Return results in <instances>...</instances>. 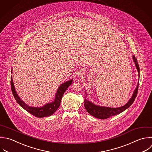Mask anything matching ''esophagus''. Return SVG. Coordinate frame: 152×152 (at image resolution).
I'll list each match as a JSON object with an SVG mask.
<instances>
[{
  "label": "esophagus",
  "mask_w": 152,
  "mask_h": 152,
  "mask_svg": "<svg viewBox=\"0 0 152 152\" xmlns=\"http://www.w3.org/2000/svg\"><path fill=\"white\" fill-rule=\"evenodd\" d=\"M84 72L81 71H80V72L78 73V76L79 77H83L84 75Z\"/></svg>",
  "instance_id": "34e87169"
}]
</instances>
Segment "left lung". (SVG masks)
Segmentation results:
<instances>
[{
  "mask_svg": "<svg viewBox=\"0 0 152 152\" xmlns=\"http://www.w3.org/2000/svg\"><path fill=\"white\" fill-rule=\"evenodd\" d=\"M133 59L135 62L137 69L138 71V72L140 74V68L137 62V60L135 58L134 56H133ZM138 83L137 88H135L133 95L132 97L129 99V102L125 104L124 106L120 107H117V108H112V107H102V106H96V104H94L90 101L87 100L86 99V97L84 99V107L88 113H90L91 115L99 119H104L109 118L111 116H115L117 114H119L125 110H126L127 108H128L134 102L135 100V99L137 96V92H138ZM86 96H87V94L86 93Z\"/></svg>",
  "mask_w": 152,
  "mask_h": 152,
  "instance_id": "8db88e82",
  "label": "left lung"
}]
</instances>
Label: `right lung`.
<instances>
[{"label":"right lung","mask_w":152,"mask_h":152,"mask_svg":"<svg viewBox=\"0 0 152 152\" xmlns=\"http://www.w3.org/2000/svg\"><path fill=\"white\" fill-rule=\"evenodd\" d=\"M72 82V80H71L68 81H66V83L62 84L61 86L59 87V88L58 89L55 100L53 102L50 103H48L47 104L41 107H30L27 104H26L25 103H24V102H23L20 99L18 94H17V92L15 91L12 76H11V90H12V92L14 98L15 99L17 103L23 108H24L25 110H26L27 112H28L30 113H31V115H33L36 117L43 118V117L50 116L53 115L57 110V109L59 108L60 106L61 99L62 98V96L65 91L66 90L68 87H69V86L71 85Z\"/></svg>","instance_id":"right-lung-1"}]
</instances>
